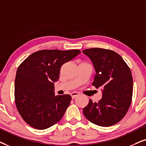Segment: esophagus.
<instances>
[{"instance_id": "esophagus-1", "label": "esophagus", "mask_w": 146, "mask_h": 146, "mask_svg": "<svg viewBox=\"0 0 146 146\" xmlns=\"http://www.w3.org/2000/svg\"><path fill=\"white\" fill-rule=\"evenodd\" d=\"M78 95H79V92H73L71 94L72 98H75L77 96H78Z\"/></svg>"}]
</instances>
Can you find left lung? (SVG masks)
Segmentation results:
<instances>
[{
    "label": "left lung",
    "mask_w": 146,
    "mask_h": 146,
    "mask_svg": "<svg viewBox=\"0 0 146 146\" xmlns=\"http://www.w3.org/2000/svg\"><path fill=\"white\" fill-rule=\"evenodd\" d=\"M93 63L96 75L92 85L102 88V98L98 102L90 100L83 110L88 121L101 127L119 123L129 108L133 95L131 71L119 54L99 48L83 50Z\"/></svg>",
    "instance_id": "obj_1"
}]
</instances>
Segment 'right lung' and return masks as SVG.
I'll list each match as a JSON object with an SVG mask.
<instances>
[{"label":"right lung","mask_w":146,"mask_h":146,"mask_svg":"<svg viewBox=\"0 0 146 146\" xmlns=\"http://www.w3.org/2000/svg\"><path fill=\"white\" fill-rule=\"evenodd\" d=\"M79 50H42L27 57L17 70L15 99L24 121L46 129L62 119L71 101L69 94H54L62 65L79 54Z\"/></svg>","instance_id":"1"}]
</instances>
